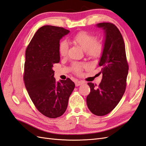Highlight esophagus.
<instances>
[{
    "instance_id": "obj_1",
    "label": "esophagus",
    "mask_w": 146,
    "mask_h": 146,
    "mask_svg": "<svg viewBox=\"0 0 146 146\" xmlns=\"http://www.w3.org/2000/svg\"><path fill=\"white\" fill-rule=\"evenodd\" d=\"M83 83H85V82H83V81H76V86H78L80 85H82V84H83Z\"/></svg>"
}]
</instances>
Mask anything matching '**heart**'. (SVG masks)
Listing matches in <instances>:
<instances>
[{
  "instance_id": "b5f03b06",
  "label": "heart",
  "mask_w": 146,
  "mask_h": 146,
  "mask_svg": "<svg viewBox=\"0 0 146 146\" xmlns=\"http://www.w3.org/2000/svg\"><path fill=\"white\" fill-rule=\"evenodd\" d=\"M72 41L76 44L80 46L86 51V54L91 58H99L104 50V44L101 41H96V37L92 34L85 31H82L75 35L72 38ZM69 48L67 41L63 40L60 43L59 52L61 55L65 56L68 53ZM74 70L77 73H80L82 70V66L74 64Z\"/></svg>"
}]
</instances>
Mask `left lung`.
<instances>
[{"label":"left lung","instance_id":"left-lung-1","mask_svg":"<svg viewBox=\"0 0 146 146\" xmlns=\"http://www.w3.org/2000/svg\"><path fill=\"white\" fill-rule=\"evenodd\" d=\"M104 30V50L99 61L102 79L97 86L88 83L91 91L86 98L88 107L97 116L111 112L122 99L126 88L129 71L125 44L120 31L109 23L96 24Z\"/></svg>","mask_w":146,"mask_h":146}]
</instances>
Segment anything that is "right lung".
I'll use <instances>...</instances> for the list:
<instances>
[{
  "label": "right lung",
  "instance_id": "right-lung-1",
  "mask_svg": "<svg viewBox=\"0 0 146 146\" xmlns=\"http://www.w3.org/2000/svg\"><path fill=\"white\" fill-rule=\"evenodd\" d=\"M69 30L44 25L35 33L25 51L24 81L38 111L50 118L64 113L75 83L67 78L56 82L53 64L60 60V41Z\"/></svg>",
  "mask_w": 146,
  "mask_h": 146
}]
</instances>
